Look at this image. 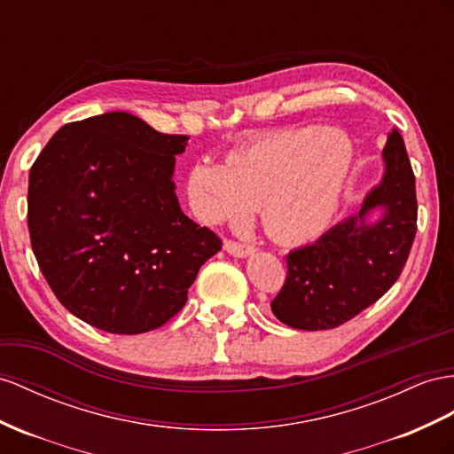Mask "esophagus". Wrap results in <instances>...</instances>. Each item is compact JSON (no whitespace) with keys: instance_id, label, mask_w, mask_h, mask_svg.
Returning a JSON list of instances; mask_svg holds the SVG:
<instances>
[{"instance_id":"34e87169","label":"esophagus","mask_w":454,"mask_h":454,"mask_svg":"<svg viewBox=\"0 0 454 454\" xmlns=\"http://www.w3.org/2000/svg\"><path fill=\"white\" fill-rule=\"evenodd\" d=\"M224 249L230 254H234V257H247V254L254 251V247L249 246V243H239L234 239H224Z\"/></svg>"}]
</instances>
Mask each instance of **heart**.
<instances>
[{
  "label": "heart",
  "mask_w": 454,
  "mask_h": 454,
  "mask_svg": "<svg viewBox=\"0 0 454 454\" xmlns=\"http://www.w3.org/2000/svg\"><path fill=\"white\" fill-rule=\"evenodd\" d=\"M355 147L340 128H284L230 151L224 165L197 160L188 174L205 224H241L259 208L266 234L307 243L328 228L351 172Z\"/></svg>",
  "instance_id": "1"
}]
</instances>
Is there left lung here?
Listing matches in <instances>:
<instances>
[{"label":"left lung","mask_w":454,"mask_h":454,"mask_svg":"<svg viewBox=\"0 0 454 454\" xmlns=\"http://www.w3.org/2000/svg\"><path fill=\"white\" fill-rule=\"evenodd\" d=\"M386 172L358 215L330 228L312 246L287 254L286 282L272 299L274 317L295 330H332L387 292L399 280L416 236V182L401 134H387ZM384 215L368 223L365 215Z\"/></svg>","instance_id":"1"}]
</instances>
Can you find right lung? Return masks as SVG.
<instances>
[{
  "mask_svg": "<svg viewBox=\"0 0 454 454\" xmlns=\"http://www.w3.org/2000/svg\"><path fill=\"white\" fill-rule=\"evenodd\" d=\"M188 139L114 111L65 124L34 160L32 251L59 303L90 326L126 335L162 326L223 247L174 193Z\"/></svg>",
  "mask_w": 454,
  "mask_h": 454,
  "instance_id": "add662e5",
  "label": "right lung"
}]
</instances>
